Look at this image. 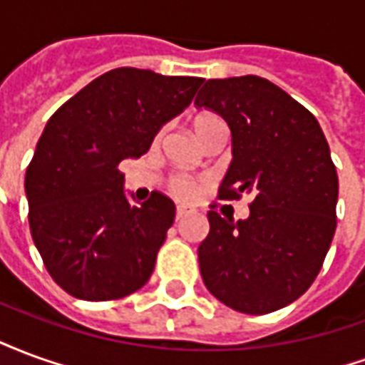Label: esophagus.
I'll use <instances>...</instances> for the list:
<instances>
[{"mask_svg":"<svg viewBox=\"0 0 365 365\" xmlns=\"http://www.w3.org/2000/svg\"><path fill=\"white\" fill-rule=\"evenodd\" d=\"M191 211L190 209H187V207H178V209H175V219H178V221H180V219H183V217H187V215H190Z\"/></svg>","mask_w":365,"mask_h":365,"instance_id":"34e87169","label":"esophagus"}]
</instances>
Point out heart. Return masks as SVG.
Segmentation results:
<instances>
[{"mask_svg":"<svg viewBox=\"0 0 365 365\" xmlns=\"http://www.w3.org/2000/svg\"><path fill=\"white\" fill-rule=\"evenodd\" d=\"M209 120H217V117H213V115H199L197 119L193 120V128L201 127V125H205ZM172 191H174L178 197L183 199V201H193L199 195L201 185L191 182L187 178H175L174 183H172Z\"/></svg>","mask_w":365,"mask_h":365,"instance_id":"obj_1","label":"heart"}]
</instances>
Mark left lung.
I'll return each instance as SVG.
<instances>
[{"mask_svg": "<svg viewBox=\"0 0 365 365\" xmlns=\"http://www.w3.org/2000/svg\"><path fill=\"white\" fill-rule=\"evenodd\" d=\"M195 105L230 128L219 199H252L246 219L207 213L209 235L197 248L203 283L235 311H277L311 287L336 230L329 143L313 113L260 76L207 80Z\"/></svg>", "mask_w": 365, "mask_h": 365, "instance_id": "obj_1", "label": "left lung"}]
</instances>
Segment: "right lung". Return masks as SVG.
<instances>
[{
	"label": "right lung",
	"mask_w": 365,
	"mask_h": 365,
	"mask_svg": "<svg viewBox=\"0 0 365 365\" xmlns=\"http://www.w3.org/2000/svg\"><path fill=\"white\" fill-rule=\"evenodd\" d=\"M201 83L193 76L117 68L48 119L25 174V193L36 250L66 293L111 301L148 282L175 205L158 191L140 205L130 203L119 164L146 154Z\"/></svg>",
	"instance_id": "add662e5"
}]
</instances>
